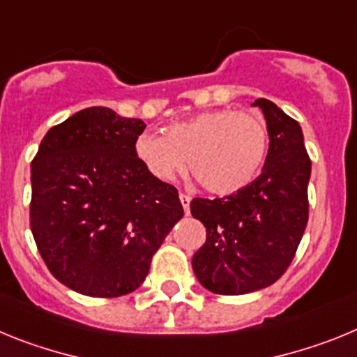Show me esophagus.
<instances>
[{
  "label": "esophagus",
  "mask_w": 357,
  "mask_h": 357,
  "mask_svg": "<svg viewBox=\"0 0 357 357\" xmlns=\"http://www.w3.org/2000/svg\"><path fill=\"white\" fill-rule=\"evenodd\" d=\"M179 201H181V204H183V210H185V213H186V215L190 213V201H192V197H190V195H186V194H179Z\"/></svg>",
  "instance_id": "esophagus-1"
}]
</instances>
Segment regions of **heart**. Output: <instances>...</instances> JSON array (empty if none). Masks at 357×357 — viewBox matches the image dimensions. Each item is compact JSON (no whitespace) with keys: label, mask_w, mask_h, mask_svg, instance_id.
I'll return each instance as SVG.
<instances>
[{"label":"heart","mask_w":357,"mask_h":357,"mask_svg":"<svg viewBox=\"0 0 357 357\" xmlns=\"http://www.w3.org/2000/svg\"><path fill=\"white\" fill-rule=\"evenodd\" d=\"M268 146V130L258 114L217 108L171 124L165 137L140 135L135 140V156L158 181H172L188 163L204 190L229 195L258 178Z\"/></svg>","instance_id":"obj_1"}]
</instances>
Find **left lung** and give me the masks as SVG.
Here are the masks:
<instances>
[{
  "label": "left lung",
  "mask_w": 357,
  "mask_h": 357,
  "mask_svg": "<svg viewBox=\"0 0 357 357\" xmlns=\"http://www.w3.org/2000/svg\"><path fill=\"white\" fill-rule=\"evenodd\" d=\"M271 137L263 171L249 186L218 199L195 197L190 211L206 227L192 258L195 278L218 295L271 287L290 266L307 224L311 160L303 130L268 99H256Z\"/></svg>",
  "instance_id": "1"
}]
</instances>
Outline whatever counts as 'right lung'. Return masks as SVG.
<instances>
[{"label": "right lung", "mask_w": 357, "mask_h": 357, "mask_svg": "<svg viewBox=\"0 0 357 357\" xmlns=\"http://www.w3.org/2000/svg\"><path fill=\"white\" fill-rule=\"evenodd\" d=\"M146 124L105 107L51 128L31 162L30 227L51 274L89 297H121L183 217L178 190L135 156Z\"/></svg>", "instance_id": "right-lung-1"}]
</instances>
